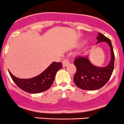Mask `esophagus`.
<instances>
[{
	"instance_id": "esophagus-1",
	"label": "esophagus",
	"mask_w": 124,
	"mask_h": 124,
	"mask_svg": "<svg viewBox=\"0 0 124 124\" xmlns=\"http://www.w3.org/2000/svg\"><path fill=\"white\" fill-rule=\"evenodd\" d=\"M62 63H63V67H66L68 65V64L70 63V60L69 58H65L64 60H63L62 61Z\"/></svg>"
}]
</instances>
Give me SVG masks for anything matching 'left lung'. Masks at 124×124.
<instances>
[{
  "instance_id": "1",
  "label": "left lung",
  "mask_w": 124,
  "mask_h": 124,
  "mask_svg": "<svg viewBox=\"0 0 124 124\" xmlns=\"http://www.w3.org/2000/svg\"><path fill=\"white\" fill-rule=\"evenodd\" d=\"M97 44L106 42L111 49L110 62L105 68H99L93 65L88 58L85 56H78L74 63L77 71L74 77V82L77 86L83 90H96L103 87L108 82L113 73L114 64V54L111 42L109 38L101 33H99Z\"/></svg>"
}]
</instances>
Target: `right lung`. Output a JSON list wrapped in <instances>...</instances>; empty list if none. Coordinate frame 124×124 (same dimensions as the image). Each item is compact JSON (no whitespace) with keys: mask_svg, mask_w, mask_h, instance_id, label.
Returning <instances> with one entry per match:
<instances>
[{"mask_svg":"<svg viewBox=\"0 0 124 124\" xmlns=\"http://www.w3.org/2000/svg\"><path fill=\"white\" fill-rule=\"evenodd\" d=\"M61 68L62 63L54 62L41 74L29 79L18 78L13 75L10 71L9 74L19 88L27 93L36 94L45 91L51 86L56 72Z\"/></svg>","mask_w":124,"mask_h":124,"instance_id":"obj_1","label":"right lung"}]
</instances>
